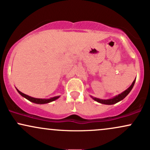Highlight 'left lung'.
<instances>
[{
    "label": "left lung",
    "instance_id": "1",
    "mask_svg": "<svg viewBox=\"0 0 150 150\" xmlns=\"http://www.w3.org/2000/svg\"><path fill=\"white\" fill-rule=\"evenodd\" d=\"M134 83H135V80L133 81V83H132V85L129 86V88H128L125 91H124L123 93H122L121 94H119L118 95H117V96L114 97L113 98H112V99H108V100H101V99H99V98H93V96H91V98H93L94 100H95V101L98 102V103H101V104H105V105H113V104H115V103H118V102L121 101L122 100L124 99L127 96V95H128V94L129 93V92L131 91L132 89L133 86H134Z\"/></svg>",
    "mask_w": 150,
    "mask_h": 150
}]
</instances>
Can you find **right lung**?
Returning a JSON list of instances; mask_svg holds the SVG:
<instances>
[{"mask_svg": "<svg viewBox=\"0 0 150 150\" xmlns=\"http://www.w3.org/2000/svg\"><path fill=\"white\" fill-rule=\"evenodd\" d=\"M18 92L19 94L21 95H22L23 97L25 98H26L27 100H28L29 101L32 102V103H36V104H46V103H49L50 102L54 101V100H57V98H60V96H56V97H53V98H51L50 99H40V98H33V97L28 96V95H25V94L21 93V91H19L17 89Z\"/></svg>", "mask_w": 150, "mask_h": 150, "instance_id": "1", "label": "right lung"}]
</instances>
